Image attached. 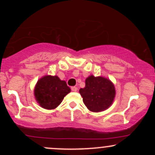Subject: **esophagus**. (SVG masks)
Returning <instances> with one entry per match:
<instances>
[{
  "instance_id": "1",
  "label": "esophagus",
  "mask_w": 155,
  "mask_h": 155,
  "mask_svg": "<svg viewBox=\"0 0 155 155\" xmlns=\"http://www.w3.org/2000/svg\"><path fill=\"white\" fill-rule=\"evenodd\" d=\"M71 90H72L73 92H76L78 90V88L76 87H72Z\"/></svg>"
}]
</instances>
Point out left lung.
Returning <instances> with one entry per match:
<instances>
[{
  "instance_id": "obj_1",
  "label": "left lung",
  "mask_w": 155,
  "mask_h": 155,
  "mask_svg": "<svg viewBox=\"0 0 155 155\" xmlns=\"http://www.w3.org/2000/svg\"><path fill=\"white\" fill-rule=\"evenodd\" d=\"M83 102L90 111H105L113 103L116 95L114 84L102 76H90L85 80V87L79 90Z\"/></svg>"
}]
</instances>
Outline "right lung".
<instances>
[{
  "label": "right lung",
  "mask_w": 155,
  "mask_h": 155,
  "mask_svg": "<svg viewBox=\"0 0 155 155\" xmlns=\"http://www.w3.org/2000/svg\"><path fill=\"white\" fill-rule=\"evenodd\" d=\"M71 92L65 81L57 76L47 75L41 78L35 87V100L42 108L54 109L61 104L64 97Z\"/></svg>",
  "instance_id": "obj_1"
}]
</instances>
